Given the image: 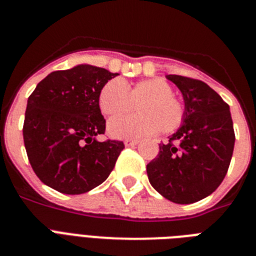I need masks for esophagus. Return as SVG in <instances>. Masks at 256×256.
Listing matches in <instances>:
<instances>
[{"instance_id": "esophagus-1", "label": "esophagus", "mask_w": 256, "mask_h": 256, "mask_svg": "<svg viewBox=\"0 0 256 256\" xmlns=\"http://www.w3.org/2000/svg\"><path fill=\"white\" fill-rule=\"evenodd\" d=\"M138 144V140H133V138H126V141H124V144H126V148H133V146H136V144Z\"/></svg>"}]
</instances>
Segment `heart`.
Segmentation results:
<instances>
[{
	"label": "heart",
	"mask_w": 256,
	"mask_h": 256,
	"mask_svg": "<svg viewBox=\"0 0 256 256\" xmlns=\"http://www.w3.org/2000/svg\"><path fill=\"white\" fill-rule=\"evenodd\" d=\"M173 87L166 80L151 78L130 86L120 79H112L98 94V108L108 118L132 111L134 104L138 114L115 118L108 123V133L116 138L146 137L162 130L173 133L184 120L186 108L173 94Z\"/></svg>",
	"instance_id": "heart-1"
}]
</instances>
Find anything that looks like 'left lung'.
Instances as JSON below:
<instances>
[{
    "label": "left lung",
    "instance_id": "left-lung-1",
    "mask_svg": "<svg viewBox=\"0 0 256 256\" xmlns=\"http://www.w3.org/2000/svg\"><path fill=\"white\" fill-rule=\"evenodd\" d=\"M180 88L186 115L183 126L159 144L146 166L151 186L176 204H192L216 191L224 180L234 148L230 106L206 83L166 76Z\"/></svg>",
    "mask_w": 256,
    "mask_h": 256
}]
</instances>
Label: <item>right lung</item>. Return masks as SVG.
Listing matches in <instances>:
<instances>
[{
	"instance_id": "obj_1",
	"label": "right lung",
	"mask_w": 256,
	"mask_h": 256,
	"mask_svg": "<svg viewBox=\"0 0 256 256\" xmlns=\"http://www.w3.org/2000/svg\"><path fill=\"white\" fill-rule=\"evenodd\" d=\"M118 73L78 65L42 79L26 104L22 137L32 168L44 184L66 194L91 191L108 177L122 141L106 140L98 94Z\"/></svg>"
}]
</instances>
